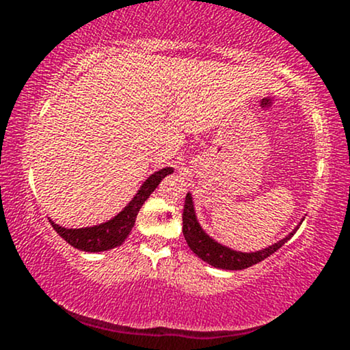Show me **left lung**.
Here are the masks:
<instances>
[{
    "instance_id": "left-lung-1",
    "label": "left lung",
    "mask_w": 350,
    "mask_h": 350,
    "mask_svg": "<svg viewBox=\"0 0 350 350\" xmlns=\"http://www.w3.org/2000/svg\"><path fill=\"white\" fill-rule=\"evenodd\" d=\"M295 232H291V234L284 237L283 240H280V242H276L275 245H271V247L268 248H263V250L260 252H235L232 250V248L226 247V245L215 242L214 239H211V237L202 230V227H200L198 222V217H196L191 194L186 196V202H184L183 234L189 248H191L200 260H204V262H207L208 265H212V267L215 268H222V270H243V268L260 263L262 260L268 258L271 253H275L278 248L283 247V245L295 235Z\"/></svg>"
}]
</instances>
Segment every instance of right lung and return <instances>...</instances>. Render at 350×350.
<instances>
[{"instance_id":"obj_1","label":"right lung","mask_w":350,"mask_h":350,"mask_svg":"<svg viewBox=\"0 0 350 350\" xmlns=\"http://www.w3.org/2000/svg\"><path fill=\"white\" fill-rule=\"evenodd\" d=\"M174 171L172 167H164L161 171H156L154 174H151L150 178L144 180V184L139 187V191L136 192V196L130 200L126 207L120 212L118 215H115L113 219L108 220V222L100 224V226L94 227H85V228H66L60 227L57 224H54L49 220L51 226L54 227V230L66 240L67 243H70L72 247L79 248L82 252H105L111 250V248L118 247L124 242L128 234L131 232V228L135 226L136 215H138L139 208L144 204V200L151 196V192L158 187V184L161 183L163 178H166L167 174Z\"/></svg>"}]
</instances>
